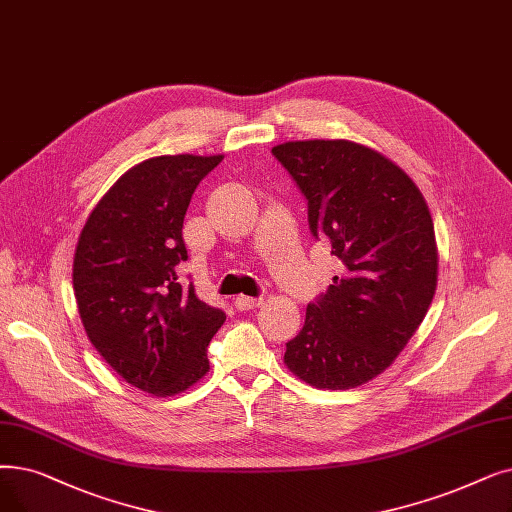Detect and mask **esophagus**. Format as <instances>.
<instances>
[{"label":"esophagus","instance_id":"esophagus-1","mask_svg":"<svg viewBox=\"0 0 512 512\" xmlns=\"http://www.w3.org/2000/svg\"><path fill=\"white\" fill-rule=\"evenodd\" d=\"M234 303H236V307H238L240 311H247V309H255V307H259V305L263 303V299H261V297L257 299V297H247V295H238Z\"/></svg>","mask_w":512,"mask_h":512}]
</instances>
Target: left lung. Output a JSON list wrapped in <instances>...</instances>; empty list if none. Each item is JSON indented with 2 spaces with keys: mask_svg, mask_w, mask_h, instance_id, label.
<instances>
[{
  "mask_svg": "<svg viewBox=\"0 0 512 512\" xmlns=\"http://www.w3.org/2000/svg\"><path fill=\"white\" fill-rule=\"evenodd\" d=\"M307 198L309 228L343 274L309 303L284 364L318 389H353L385 372L425 320L437 288V242L425 196L379 150L351 140L272 148Z\"/></svg>",
  "mask_w": 512,
  "mask_h": 512,
  "instance_id": "1",
  "label": "left lung"
}]
</instances>
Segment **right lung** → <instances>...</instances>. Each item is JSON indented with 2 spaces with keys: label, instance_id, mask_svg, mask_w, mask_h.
Segmentation results:
<instances>
[{
  "label": "right lung",
  "instance_id": "obj_1",
  "mask_svg": "<svg viewBox=\"0 0 512 512\" xmlns=\"http://www.w3.org/2000/svg\"><path fill=\"white\" fill-rule=\"evenodd\" d=\"M224 154H163L125 171L79 234L73 288L87 339L123 381L157 397L209 372L207 347L226 314L177 280L188 259L184 215Z\"/></svg>",
  "mask_w": 512,
  "mask_h": 512
}]
</instances>
